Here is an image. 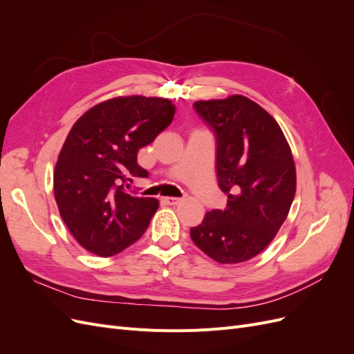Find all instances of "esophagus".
I'll return each instance as SVG.
<instances>
[{"mask_svg":"<svg viewBox=\"0 0 354 354\" xmlns=\"http://www.w3.org/2000/svg\"><path fill=\"white\" fill-rule=\"evenodd\" d=\"M162 201L167 203V205H177V203L181 202L180 198H173V196H167V198H162Z\"/></svg>","mask_w":354,"mask_h":354,"instance_id":"1","label":"esophagus"}]
</instances>
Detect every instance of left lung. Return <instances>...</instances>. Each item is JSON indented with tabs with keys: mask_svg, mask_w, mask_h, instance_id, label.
Listing matches in <instances>:
<instances>
[{
	"mask_svg": "<svg viewBox=\"0 0 354 354\" xmlns=\"http://www.w3.org/2000/svg\"><path fill=\"white\" fill-rule=\"evenodd\" d=\"M216 133L224 209L208 211L190 238L209 259L238 264L260 254L279 232L295 196V164L274 118L241 94L194 103Z\"/></svg>",
	"mask_w": 354,
	"mask_h": 354,
	"instance_id": "8db88e82",
	"label": "left lung"
}]
</instances>
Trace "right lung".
<instances>
[{
  "mask_svg": "<svg viewBox=\"0 0 354 354\" xmlns=\"http://www.w3.org/2000/svg\"><path fill=\"white\" fill-rule=\"evenodd\" d=\"M168 99L127 95L93 106L73 124L55 168V198L72 236L87 251L111 257L142 238L159 202L124 192L147 177L138 149L173 121Z\"/></svg>",
  "mask_w": 354,
  "mask_h": 354,
  "instance_id": "1",
  "label": "right lung"
}]
</instances>
